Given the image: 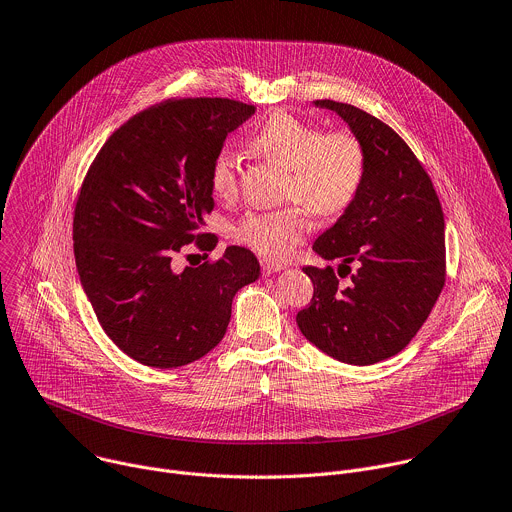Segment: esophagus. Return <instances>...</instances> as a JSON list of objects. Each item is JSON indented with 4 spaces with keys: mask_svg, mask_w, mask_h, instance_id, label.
<instances>
[{
    "mask_svg": "<svg viewBox=\"0 0 512 512\" xmlns=\"http://www.w3.org/2000/svg\"><path fill=\"white\" fill-rule=\"evenodd\" d=\"M284 268H286V266H284V264H278V262H268V260L262 262V270H264L266 276L276 274V272H280V270H284Z\"/></svg>",
    "mask_w": 512,
    "mask_h": 512,
    "instance_id": "obj_1",
    "label": "esophagus"
}]
</instances>
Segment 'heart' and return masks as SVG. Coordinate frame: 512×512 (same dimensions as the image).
<instances>
[{
    "mask_svg": "<svg viewBox=\"0 0 512 512\" xmlns=\"http://www.w3.org/2000/svg\"><path fill=\"white\" fill-rule=\"evenodd\" d=\"M250 145L288 169L286 195L300 203L274 212H250L234 228V238L268 260H284L313 228L309 210L331 218L343 214L359 193L365 175V151L349 131L321 133L290 113H274ZM236 157L230 149L216 153L210 185L216 195L236 191Z\"/></svg>",
    "mask_w": 512,
    "mask_h": 512,
    "instance_id": "heart-1",
    "label": "heart"
}]
</instances>
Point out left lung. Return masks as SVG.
<instances>
[{
	"mask_svg": "<svg viewBox=\"0 0 512 512\" xmlns=\"http://www.w3.org/2000/svg\"><path fill=\"white\" fill-rule=\"evenodd\" d=\"M313 105L337 113L359 139L365 175L351 206L313 244L339 268H302L315 294L296 325L329 357L373 365L416 337L442 292L444 214L428 173L391 127L345 102Z\"/></svg>",
	"mask_w": 512,
	"mask_h": 512,
	"instance_id": "8db88e82",
	"label": "left lung"
}]
</instances>
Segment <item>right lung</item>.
<instances>
[{"mask_svg":"<svg viewBox=\"0 0 512 512\" xmlns=\"http://www.w3.org/2000/svg\"><path fill=\"white\" fill-rule=\"evenodd\" d=\"M256 113L228 98H181L117 129L90 165L74 210V258L96 319L135 361L173 369L226 335L236 292L258 280L256 256L230 246L214 264L175 270L214 210L210 167L226 137Z\"/></svg>","mask_w":512,"mask_h":512,"instance_id":"add662e5","label":"right lung"}]
</instances>
